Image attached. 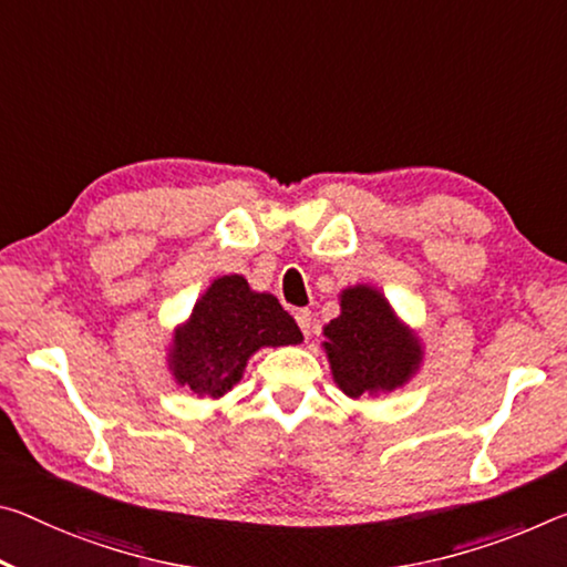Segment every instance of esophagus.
Returning <instances> with one entry per match:
<instances>
[{
    "label": "esophagus",
    "instance_id": "34e87169",
    "mask_svg": "<svg viewBox=\"0 0 567 567\" xmlns=\"http://www.w3.org/2000/svg\"><path fill=\"white\" fill-rule=\"evenodd\" d=\"M295 320H298L302 336L308 338L310 330H312V312L310 310H298V312H295Z\"/></svg>",
    "mask_w": 567,
    "mask_h": 567
}]
</instances>
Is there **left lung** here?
Instances as JSON below:
<instances>
[{
    "label": "left lung",
    "instance_id": "1",
    "mask_svg": "<svg viewBox=\"0 0 567 567\" xmlns=\"http://www.w3.org/2000/svg\"><path fill=\"white\" fill-rule=\"evenodd\" d=\"M322 336L332 381L350 399L401 389L424 361L416 332L371 285L340 292V316L322 328Z\"/></svg>",
    "mask_w": 567,
    "mask_h": 567
}]
</instances>
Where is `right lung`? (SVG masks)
Masks as SVG:
<instances>
[{
  "mask_svg": "<svg viewBox=\"0 0 567 567\" xmlns=\"http://www.w3.org/2000/svg\"><path fill=\"white\" fill-rule=\"evenodd\" d=\"M298 343V322L277 298L255 292L245 277L224 275L206 287L192 316L174 330L168 371L199 399H221L241 381L251 353Z\"/></svg>",
  "mask_w": 567,
  "mask_h": 567,
  "instance_id": "right-lung-1",
  "label": "right lung"
}]
</instances>
